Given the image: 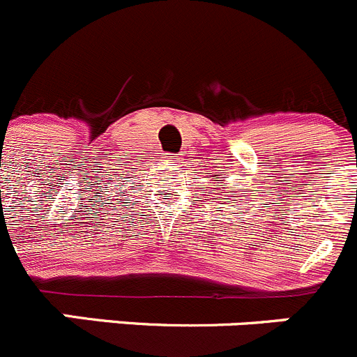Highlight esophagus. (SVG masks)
<instances>
[{
    "label": "esophagus",
    "instance_id": "obj_1",
    "mask_svg": "<svg viewBox=\"0 0 357 357\" xmlns=\"http://www.w3.org/2000/svg\"><path fill=\"white\" fill-rule=\"evenodd\" d=\"M165 162H166V166H169V168H176V166H178V155H175V154H168L165 158Z\"/></svg>",
    "mask_w": 357,
    "mask_h": 357
}]
</instances>
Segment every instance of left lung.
<instances>
[{
  "label": "left lung",
  "mask_w": 357,
  "mask_h": 357,
  "mask_svg": "<svg viewBox=\"0 0 357 357\" xmlns=\"http://www.w3.org/2000/svg\"><path fill=\"white\" fill-rule=\"evenodd\" d=\"M229 189H231V191H233V188H229ZM226 199H229V196H227V198ZM226 205H227V203H226Z\"/></svg>",
  "instance_id": "8db88e82"
}]
</instances>
